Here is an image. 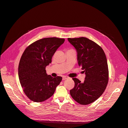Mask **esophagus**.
Masks as SVG:
<instances>
[{
	"instance_id": "1",
	"label": "esophagus",
	"mask_w": 128,
	"mask_h": 128,
	"mask_svg": "<svg viewBox=\"0 0 128 128\" xmlns=\"http://www.w3.org/2000/svg\"><path fill=\"white\" fill-rule=\"evenodd\" d=\"M68 77H67V76H63V80H66V79H68Z\"/></svg>"
}]
</instances>
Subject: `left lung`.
Here are the masks:
<instances>
[{
    "mask_svg": "<svg viewBox=\"0 0 128 128\" xmlns=\"http://www.w3.org/2000/svg\"><path fill=\"white\" fill-rule=\"evenodd\" d=\"M77 53V60L86 75L84 82L73 78L74 88L70 90L72 98L80 104L87 105L102 96L108 82L107 58L102 48L86 37L68 39Z\"/></svg>",
    "mask_w": 128,
    "mask_h": 128,
    "instance_id": "obj_1",
    "label": "left lung"
}]
</instances>
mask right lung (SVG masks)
<instances>
[{
    "label": "right lung",
    "mask_w": 128,
    "mask_h": 128,
    "mask_svg": "<svg viewBox=\"0 0 128 128\" xmlns=\"http://www.w3.org/2000/svg\"><path fill=\"white\" fill-rule=\"evenodd\" d=\"M65 41L56 37L39 39L30 44L20 60L18 75L26 96L35 102H44L52 96L62 77H52L46 73V67Z\"/></svg>",
    "instance_id": "add662e5"
}]
</instances>
